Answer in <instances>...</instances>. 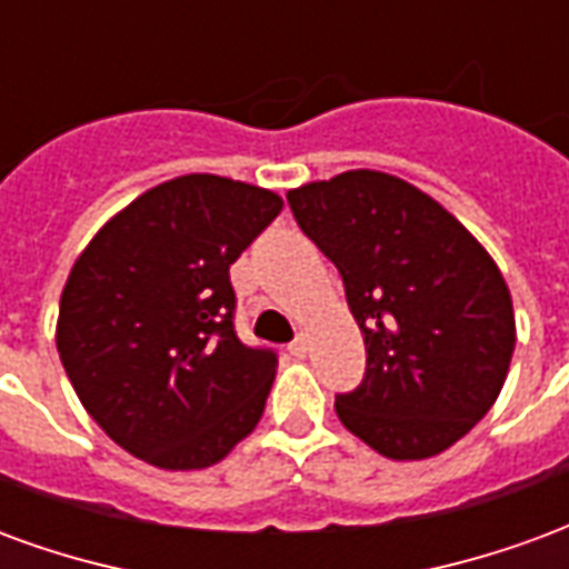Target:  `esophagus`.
Returning <instances> with one entry per match:
<instances>
[{"instance_id": "1", "label": "esophagus", "mask_w": 569, "mask_h": 569, "mask_svg": "<svg viewBox=\"0 0 569 569\" xmlns=\"http://www.w3.org/2000/svg\"><path fill=\"white\" fill-rule=\"evenodd\" d=\"M308 350H310V341H308V335H298L296 341L289 345V353L296 359H305L308 357Z\"/></svg>"}]
</instances>
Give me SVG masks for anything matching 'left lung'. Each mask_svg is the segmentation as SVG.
Listing matches in <instances>:
<instances>
[{
  "instance_id": "8db88e82",
  "label": "left lung",
  "mask_w": 569,
  "mask_h": 569,
  "mask_svg": "<svg viewBox=\"0 0 569 569\" xmlns=\"http://www.w3.org/2000/svg\"><path fill=\"white\" fill-rule=\"evenodd\" d=\"M298 228L345 280L366 378L335 399L353 436L390 460L451 448L485 418L515 350L509 286L441 203L378 170L292 188Z\"/></svg>"
}]
</instances>
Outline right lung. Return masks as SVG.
Here are the masks:
<instances>
[{"label": "right lung", "instance_id": "right-lung-1", "mask_svg": "<svg viewBox=\"0 0 569 569\" xmlns=\"http://www.w3.org/2000/svg\"><path fill=\"white\" fill-rule=\"evenodd\" d=\"M273 191L191 173L97 231L60 296L57 350L106 436L161 469H203L247 439L277 353L234 332L228 268L277 219Z\"/></svg>", "mask_w": 569, "mask_h": 569}]
</instances>
